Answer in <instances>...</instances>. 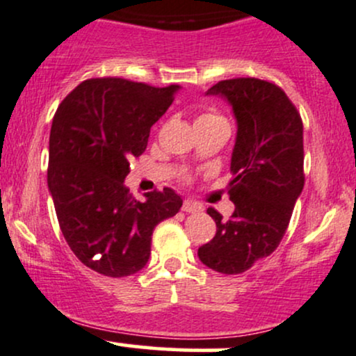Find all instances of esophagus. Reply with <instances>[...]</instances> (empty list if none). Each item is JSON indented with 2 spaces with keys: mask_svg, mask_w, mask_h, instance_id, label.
Returning a JSON list of instances; mask_svg holds the SVG:
<instances>
[{
  "mask_svg": "<svg viewBox=\"0 0 356 356\" xmlns=\"http://www.w3.org/2000/svg\"><path fill=\"white\" fill-rule=\"evenodd\" d=\"M181 210L183 212H188V213H197V212H202V205L195 204V202H192V200H185L183 202Z\"/></svg>",
  "mask_w": 356,
  "mask_h": 356,
  "instance_id": "1",
  "label": "esophagus"
}]
</instances>
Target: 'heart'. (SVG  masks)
Segmentation results:
<instances>
[{
	"instance_id": "b5f03b06",
	"label": "heart",
	"mask_w": 356,
	"mask_h": 356,
	"mask_svg": "<svg viewBox=\"0 0 356 356\" xmlns=\"http://www.w3.org/2000/svg\"><path fill=\"white\" fill-rule=\"evenodd\" d=\"M216 117H219V115H216V113L207 112V113H202V115L198 117V120H207V118H216Z\"/></svg>"
}]
</instances>
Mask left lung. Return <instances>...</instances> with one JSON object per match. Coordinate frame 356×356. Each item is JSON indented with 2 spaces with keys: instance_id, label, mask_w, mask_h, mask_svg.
<instances>
[{
  "instance_id": "8db88e82",
  "label": "left lung",
  "mask_w": 356,
  "mask_h": 356,
  "mask_svg": "<svg viewBox=\"0 0 356 356\" xmlns=\"http://www.w3.org/2000/svg\"><path fill=\"white\" fill-rule=\"evenodd\" d=\"M207 95L224 97L238 120L227 186L236 209L229 220L207 209L217 232L198 248V258L238 275L273 253L289 227L305 181L302 118L285 91L265 79H224Z\"/></svg>"
}]
</instances>
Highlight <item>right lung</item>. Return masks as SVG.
<instances>
[{
	"instance_id": "add662e5",
	"label": "right lung",
	"mask_w": 356,
	"mask_h": 356,
	"mask_svg": "<svg viewBox=\"0 0 356 356\" xmlns=\"http://www.w3.org/2000/svg\"><path fill=\"white\" fill-rule=\"evenodd\" d=\"M177 90L91 78L60 102L52 118L47 185L59 227L76 258L105 277L143 270L154 227L183 204L171 188L139 202L124 185Z\"/></svg>"
}]
</instances>
